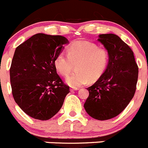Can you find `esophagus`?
Returning a JSON list of instances; mask_svg holds the SVG:
<instances>
[{
  "instance_id": "34e87169",
  "label": "esophagus",
  "mask_w": 148,
  "mask_h": 148,
  "mask_svg": "<svg viewBox=\"0 0 148 148\" xmlns=\"http://www.w3.org/2000/svg\"><path fill=\"white\" fill-rule=\"evenodd\" d=\"M78 88H70V90L71 91H74V90H77Z\"/></svg>"
}]
</instances>
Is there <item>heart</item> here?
I'll return each instance as SVG.
<instances>
[{
	"label": "heart",
	"mask_w": 148,
	"mask_h": 148,
	"mask_svg": "<svg viewBox=\"0 0 148 148\" xmlns=\"http://www.w3.org/2000/svg\"><path fill=\"white\" fill-rule=\"evenodd\" d=\"M109 60L108 52L99 48L94 43L76 41L69 45L67 55L58 54L54 60L59 74L67 76L76 66V72L69 76L66 82L72 88H78L88 82L96 80L105 71Z\"/></svg>",
	"instance_id": "obj_1"
}]
</instances>
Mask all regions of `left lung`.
I'll return each instance as SVG.
<instances>
[{"label": "left lung", "mask_w": 148, "mask_h": 148, "mask_svg": "<svg viewBox=\"0 0 148 148\" xmlns=\"http://www.w3.org/2000/svg\"><path fill=\"white\" fill-rule=\"evenodd\" d=\"M98 41L107 50V69L92 86L84 107L93 118L111 119L122 112L134 96L138 66L128 45L115 34H100Z\"/></svg>", "instance_id": "1"}]
</instances>
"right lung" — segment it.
I'll return each instance as SVG.
<instances>
[{
    "instance_id": "right-lung-1",
    "label": "right lung",
    "mask_w": 148,
    "mask_h": 148,
    "mask_svg": "<svg viewBox=\"0 0 148 148\" xmlns=\"http://www.w3.org/2000/svg\"><path fill=\"white\" fill-rule=\"evenodd\" d=\"M67 44L62 36L37 34L15 49L10 68L12 95L21 110L34 119L52 118L70 92L54 64Z\"/></svg>"
}]
</instances>
